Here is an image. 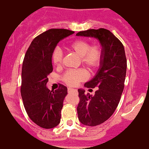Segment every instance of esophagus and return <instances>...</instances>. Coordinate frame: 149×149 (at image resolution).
Here are the masks:
<instances>
[{"instance_id":"obj_1","label":"esophagus","mask_w":149,"mask_h":149,"mask_svg":"<svg viewBox=\"0 0 149 149\" xmlns=\"http://www.w3.org/2000/svg\"><path fill=\"white\" fill-rule=\"evenodd\" d=\"M67 91H68V93H71V92H77V89H72V88H68V89H67Z\"/></svg>"}]
</instances>
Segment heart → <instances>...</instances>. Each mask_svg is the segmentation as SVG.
<instances>
[{
	"instance_id": "b5f03b06",
	"label": "heart",
	"mask_w": 149,
	"mask_h": 149,
	"mask_svg": "<svg viewBox=\"0 0 149 149\" xmlns=\"http://www.w3.org/2000/svg\"><path fill=\"white\" fill-rule=\"evenodd\" d=\"M68 48L79 56L80 63L86 66L90 70L97 68L101 63L103 55L102 46L100 43H93L90 45L89 41L83 39H77L71 41L68 44ZM52 63L56 66H60L63 61V51L60 47H56L51 54ZM86 69L71 70L64 72L62 80L69 86H73L76 83L85 79L87 77Z\"/></svg>"
}]
</instances>
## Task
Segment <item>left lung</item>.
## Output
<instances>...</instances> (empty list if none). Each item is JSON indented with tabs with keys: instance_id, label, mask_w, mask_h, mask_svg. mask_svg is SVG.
I'll list each match as a JSON object with an SVG mask.
<instances>
[{
	"instance_id": "obj_1",
	"label": "left lung",
	"mask_w": 149,
	"mask_h": 149,
	"mask_svg": "<svg viewBox=\"0 0 149 149\" xmlns=\"http://www.w3.org/2000/svg\"><path fill=\"white\" fill-rule=\"evenodd\" d=\"M77 35L97 38L103 49L98 72L92 80L85 83L89 90L96 88L95 94H86L83 89H78L79 120L87 126H95L111 117L120 101L126 75L125 49L122 42L105 28L89 29L79 31Z\"/></svg>"
}]
</instances>
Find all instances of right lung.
<instances>
[{
    "mask_svg": "<svg viewBox=\"0 0 149 149\" xmlns=\"http://www.w3.org/2000/svg\"><path fill=\"white\" fill-rule=\"evenodd\" d=\"M66 29H49L31 42L24 56L20 93L31 120L43 129L54 128L60 122L67 88L60 84L55 91L46 87L53 71L51 54L59 41L73 33Z\"/></svg>",
    "mask_w": 149,
    "mask_h": 149,
    "instance_id": "obj_1",
    "label": "right lung"
}]
</instances>
